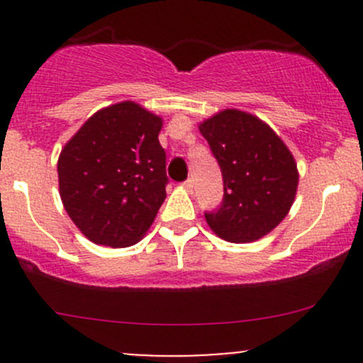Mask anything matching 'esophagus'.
<instances>
[{"label":"esophagus","instance_id":"34e87169","mask_svg":"<svg viewBox=\"0 0 363 363\" xmlns=\"http://www.w3.org/2000/svg\"><path fill=\"white\" fill-rule=\"evenodd\" d=\"M182 186H184V188L188 189V191H191V189H193V181H191V179H188V181L182 182Z\"/></svg>","mask_w":363,"mask_h":363}]
</instances>
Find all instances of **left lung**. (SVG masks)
Instances as JSON below:
<instances>
[{"label": "left lung", "instance_id": "obj_1", "mask_svg": "<svg viewBox=\"0 0 363 363\" xmlns=\"http://www.w3.org/2000/svg\"><path fill=\"white\" fill-rule=\"evenodd\" d=\"M223 174V202L205 212L228 242H255L272 232L294 205L298 172L276 131L251 113L226 108L200 124Z\"/></svg>", "mask_w": 363, "mask_h": 363}]
</instances>
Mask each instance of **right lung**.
<instances>
[{"instance_id": "1", "label": "right lung", "mask_w": 363, "mask_h": 363, "mask_svg": "<svg viewBox=\"0 0 363 363\" xmlns=\"http://www.w3.org/2000/svg\"><path fill=\"white\" fill-rule=\"evenodd\" d=\"M161 126L160 116L121 101L93 113L63 147L61 200L91 242L133 246L152 225L168 182Z\"/></svg>"}]
</instances>
